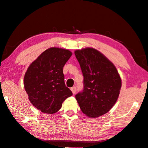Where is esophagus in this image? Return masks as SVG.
I'll return each mask as SVG.
<instances>
[{
    "mask_svg": "<svg viewBox=\"0 0 148 148\" xmlns=\"http://www.w3.org/2000/svg\"><path fill=\"white\" fill-rule=\"evenodd\" d=\"M71 90L72 91V93L74 94L75 92H76V87H71Z\"/></svg>",
    "mask_w": 148,
    "mask_h": 148,
    "instance_id": "obj_1",
    "label": "esophagus"
}]
</instances>
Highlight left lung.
I'll return each mask as SVG.
<instances>
[{
  "label": "left lung",
  "mask_w": 148,
  "mask_h": 148,
  "mask_svg": "<svg viewBox=\"0 0 148 148\" xmlns=\"http://www.w3.org/2000/svg\"><path fill=\"white\" fill-rule=\"evenodd\" d=\"M74 53L84 76V88L75 96L76 101L84 114L101 116L116 102L121 77L113 63L97 49L87 47Z\"/></svg>",
  "instance_id": "obj_1"
}]
</instances>
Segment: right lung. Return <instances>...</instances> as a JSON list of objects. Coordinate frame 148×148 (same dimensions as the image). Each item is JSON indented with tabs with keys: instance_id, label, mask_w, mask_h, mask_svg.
<instances>
[{
	"instance_id": "obj_1",
	"label": "right lung",
	"mask_w": 148,
	"mask_h": 148,
	"mask_svg": "<svg viewBox=\"0 0 148 148\" xmlns=\"http://www.w3.org/2000/svg\"><path fill=\"white\" fill-rule=\"evenodd\" d=\"M71 56L69 50L51 47L44 51L27 69L25 89L32 104L44 113H56L64 100L72 95L65 86L62 72Z\"/></svg>"
}]
</instances>
